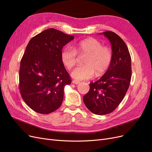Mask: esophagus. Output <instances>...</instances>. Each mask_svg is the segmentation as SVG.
<instances>
[{
    "label": "esophagus",
    "mask_w": 152,
    "mask_h": 152,
    "mask_svg": "<svg viewBox=\"0 0 152 152\" xmlns=\"http://www.w3.org/2000/svg\"><path fill=\"white\" fill-rule=\"evenodd\" d=\"M72 82H73V84H80V81L77 80H73L72 81Z\"/></svg>",
    "instance_id": "34e87169"
}]
</instances>
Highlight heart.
I'll list each match as a JSON object with an SVG mask.
<instances>
[{"mask_svg": "<svg viewBox=\"0 0 152 152\" xmlns=\"http://www.w3.org/2000/svg\"><path fill=\"white\" fill-rule=\"evenodd\" d=\"M77 52L87 54L84 60L85 65L76 67L72 72V77L77 80L91 79L95 73L97 76L102 75L111 65L113 58L112 50L103 46L97 39L90 37L75 43L73 48L66 46L62 50L61 61L68 70L75 65Z\"/></svg>", "mask_w": 152, "mask_h": 152, "instance_id": "heart-1", "label": "heart"}]
</instances>
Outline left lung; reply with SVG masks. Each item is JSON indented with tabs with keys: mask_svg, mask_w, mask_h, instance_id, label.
<instances>
[{
	"mask_svg": "<svg viewBox=\"0 0 152 152\" xmlns=\"http://www.w3.org/2000/svg\"><path fill=\"white\" fill-rule=\"evenodd\" d=\"M99 34L111 43L112 61L98 80L90 83L83 100L92 113L102 115L114 111L125 96L131 79V58L126 43L118 35L110 31Z\"/></svg>",
	"mask_w": 152,
	"mask_h": 152,
	"instance_id": "obj_1",
	"label": "left lung"
}]
</instances>
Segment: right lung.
<instances>
[{
	"label": "right lung",
	"mask_w": 152,
	"mask_h": 152,
	"mask_svg": "<svg viewBox=\"0 0 152 152\" xmlns=\"http://www.w3.org/2000/svg\"><path fill=\"white\" fill-rule=\"evenodd\" d=\"M74 37L49 28L32 38L21 60L20 90L25 103L35 112L48 114L61 105L64 88L71 84L64 66L63 47Z\"/></svg>",
	"instance_id": "right-lung-1"
}]
</instances>
